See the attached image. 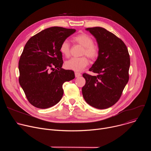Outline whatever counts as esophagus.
Instances as JSON below:
<instances>
[{
    "label": "esophagus",
    "mask_w": 151,
    "mask_h": 151,
    "mask_svg": "<svg viewBox=\"0 0 151 151\" xmlns=\"http://www.w3.org/2000/svg\"><path fill=\"white\" fill-rule=\"evenodd\" d=\"M75 75L76 78H78V77L81 76V74L80 73H78V72H75Z\"/></svg>",
    "instance_id": "34e87169"
}]
</instances>
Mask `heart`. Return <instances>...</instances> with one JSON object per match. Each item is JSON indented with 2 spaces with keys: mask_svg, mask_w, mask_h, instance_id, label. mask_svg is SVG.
<instances>
[{
  "mask_svg": "<svg viewBox=\"0 0 151 151\" xmlns=\"http://www.w3.org/2000/svg\"><path fill=\"white\" fill-rule=\"evenodd\" d=\"M78 44L84 48L83 54L86 55L90 59H95L99 55L98 47L94 45L93 39L88 35L81 33L76 35L73 38ZM60 52L66 57L70 55V44L68 40H64L60 47ZM88 64L87 57L72 58L66 61L65 67L66 69L75 72H81Z\"/></svg>",
  "mask_w": 151,
  "mask_h": 151,
  "instance_id": "heart-1",
  "label": "heart"
}]
</instances>
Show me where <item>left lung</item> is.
Returning <instances> with one entry per match:
<instances>
[{"mask_svg":"<svg viewBox=\"0 0 151 151\" xmlns=\"http://www.w3.org/2000/svg\"><path fill=\"white\" fill-rule=\"evenodd\" d=\"M96 38L99 55L89 69L97 76L83 73L82 88L84 100L99 109H107L119 99L128 79L130 55L123 41L100 27L85 29Z\"/></svg>","mask_w":151,"mask_h":151,"instance_id":"1","label":"left lung"}]
</instances>
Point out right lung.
<instances>
[{
  "mask_svg": "<svg viewBox=\"0 0 151 151\" xmlns=\"http://www.w3.org/2000/svg\"><path fill=\"white\" fill-rule=\"evenodd\" d=\"M75 29L51 27L40 32L26 43L18 69L19 83L29 101L39 109L58 103L63 95V84L75 78L73 70L61 68V43Z\"/></svg>",
  "mask_w": 151,
  "mask_h": 151,
  "instance_id": "right-lung-1",
  "label": "right lung"
}]
</instances>
